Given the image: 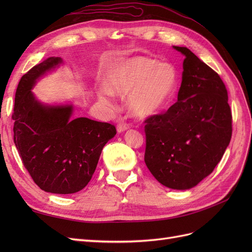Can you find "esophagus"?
Here are the masks:
<instances>
[{"label": "esophagus", "instance_id": "34e87169", "mask_svg": "<svg viewBox=\"0 0 252 252\" xmlns=\"http://www.w3.org/2000/svg\"><path fill=\"white\" fill-rule=\"evenodd\" d=\"M129 128H130V126H129V125L126 124V123H120V124L118 125V127H117L118 132H123V131L127 130V129H129Z\"/></svg>", "mask_w": 252, "mask_h": 252}]
</instances>
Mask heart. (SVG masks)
<instances>
[{
  "label": "heart",
  "mask_w": 252,
  "mask_h": 252,
  "mask_svg": "<svg viewBox=\"0 0 252 252\" xmlns=\"http://www.w3.org/2000/svg\"><path fill=\"white\" fill-rule=\"evenodd\" d=\"M178 86V73L169 63L148 57L129 59L107 80L110 93L125 95L126 107L135 118L155 116L168 104ZM106 94H100L105 100Z\"/></svg>",
  "instance_id": "obj_1"
}]
</instances>
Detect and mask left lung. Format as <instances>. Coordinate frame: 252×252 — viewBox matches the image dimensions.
Wrapping results in <instances>:
<instances>
[{
    "label": "left lung",
    "mask_w": 252,
    "mask_h": 252,
    "mask_svg": "<svg viewBox=\"0 0 252 252\" xmlns=\"http://www.w3.org/2000/svg\"><path fill=\"white\" fill-rule=\"evenodd\" d=\"M178 102L145 120L144 159L162 185L189 189L209 175L231 140L232 116L220 75L186 47Z\"/></svg>",
    "instance_id": "8db88e82"
}]
</instances>
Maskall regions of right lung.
Segmentation results:
<instances>
[{"mask_svg": "<svg viewBox=\"0 0 252 252\" xmlns=\"http://www.w3.org/2000/svg\"><path fill=\"white\" fill-rule=\"evenodd\" d=\"M60 63L61 58H48L23 75L11 118L14 144L33 182L44 191L69 194L88 184L117 129L87 118L71 119V105L46 106L35 100V81Z\"/></svg>", "mask_w": 252, "mask_h": 252, "instance_id": "add662e5", "label": "right lung"}]
</instances>
